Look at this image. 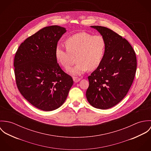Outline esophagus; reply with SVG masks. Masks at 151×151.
Returning <instances> with one entry per match:
<instances>
[{
	"label": "esophagus",
	"instance_id": "1",
	"mask_svg": "<svg viewBox=\"0 0 151 151\" xmlns=\"http://www.w3.org/2000/svg\"><path fill=\"white\" fill-rule=\"evenodd\" d=\"M73 81H74L75 83H77V82H78V81L81 80V78H78V77H74L73 78Z\"/></svg>",
	"mask_w": 151,
	"mask_h": 151
}]
</instances>
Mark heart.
Listing matches in <instances>:
<instances>
[{"instance_id":"1","label":"heart","mask_w":151,"mask_h":151,"mask_svg":"<svg viewBox=\"0 0 151 151\" xmlns=\"http://www.w3.org/2000/svg\"><path fill=\"white\" fill-rule=\"evenodd\" d=\"M65 43L66 48L59 45L56 46L55 57L65 69L70 67L76 57L77 62L70 70L73 75H81L88 69L95 70L101 64L106 46L102 35L79 32L68 37Z\"/></svg>"}]
</instances>
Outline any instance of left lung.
Segmentation results:
<instances>
[{"label": "left lung", "mask_w": 151, "mask_h": 151, "mask_svg": "<svg viewBox=\"0 0 151 151\" xmlns=\"http://www.w3.org/2000/svg\"><path fill=\"white\" fill-rule=\"evenodd\" d=\"M106 41L104 58L100 65L88 76L86 97L93 107L112 108L127 95L137 69V58L131 45L122 36L105 27L91 26Z\"/></svg>", "instance_id": "1"}]
</instances>
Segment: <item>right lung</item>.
<instances>
[{
  "label": "right lung",
  "mask_w": 151,
  "mask_h": 151,
  "mask_svg": "<svg viewBox=\"0 0 151 151\" xmlns=\"http://www.w3.org/2000/svg\"><path fill=\"white\" fill-rule=\"evenodd\" d=\"M65 28L44 27L21 43L14 59L17 88L31 105L52 111L65 102L73 84L72 77L58 63L55 49Z\"/></svg>",
  "instance_id": "add662e5"
}]
</instances>
